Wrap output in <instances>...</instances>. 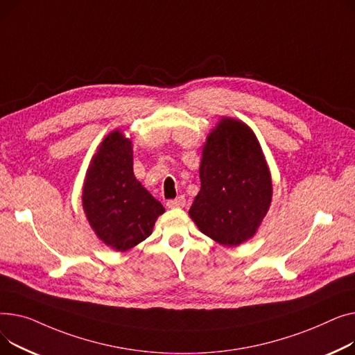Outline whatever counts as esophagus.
Instances as JSON below:
<instances>
[{"mask_svg": "<svg viewBox=\"0 0 355 355\" xmlns=\"http://www.w3.org/2000/svg\"><path fill=\"white\" fill-rule=\"evenodd\" d=\"M184 205H186L184 196H179L176 199H169L168 202H166V206L168 207H183Z\"/></svg>", "mask_w": 355, "mask_h": 355, "instance_id": "esophagus-1", "label": "esophagus"}]
</instances>
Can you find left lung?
Here are the masks:
<instances>
[{"label": "left lung", "mask_w": 355, "mask_h": 355, "mask_svg": "<svg viewBox=\"0 0 355 355\" xmlns=\"http://www.w3.org/2000/svg\"><path fill=\"white\" fill-rule=\"evenodd\" d=\"M200 191L189 215L220 245L235 246L257 232L269 209L272 182L259 143L246 124L223 119L207 136Z\"/></svg>", "instance_id": "1"}]
</instances>
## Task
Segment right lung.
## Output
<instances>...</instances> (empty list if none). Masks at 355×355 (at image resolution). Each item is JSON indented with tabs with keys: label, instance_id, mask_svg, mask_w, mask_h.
Returning a JSON list of instances; mask_svg holds the SVG:
<instances>
[{
	"label": "right lung",
	"instance_id": "right-lung-1",
	"mask_svg": "<svg viewBox=\"0 0 355 355\" xmlns=\"http://www.w3.org/2000/svg\"><path fill=\"white\" fill-rule=\"evenodd\" d=\"M83 207L97 236L120 252L148 238L164 212L135 178L132 141L119 130L103 140L92 160Z\"/></svg>",
	"mask_w": 355,
	"mask_h": 355
}]
</instances>
